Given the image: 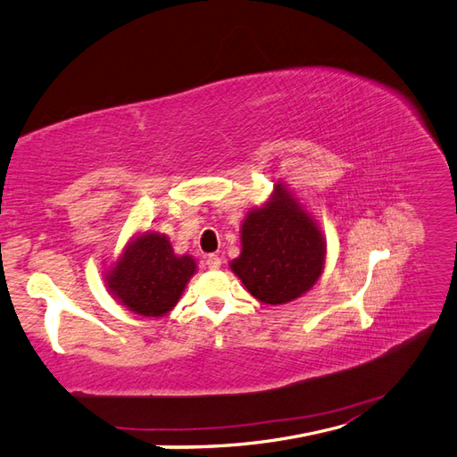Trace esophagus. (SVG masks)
I'll use <instances>...</instances> for the list:
<instances>
[{
    "instance_id": "esophagus-1",
    "label": "esophagus",
    "mask_w": 457,
    "mask_h": 457,
    "mask_svg": "<svg viewBox=\"0 0 457 457\" xmlns=\"http://www.w3.org/2000/svg\"><path fill=\"white\" fill-rule=\"evenodd\" d=\"M206 266L210 268V270H218V268L221 266V259L218 254H208L206 256Z\"/></svg>"
}]
</instances>
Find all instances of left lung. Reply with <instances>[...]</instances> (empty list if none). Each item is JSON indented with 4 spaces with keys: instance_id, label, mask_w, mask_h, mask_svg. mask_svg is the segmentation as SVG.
Listing matches in <instances>:
<instances>
[{
    "instance_id": "8db88e82",
    "label": "left lung",
    "mask_w": 457,
    "mask_h": 457,
    "mask_svg": "<svg viewBox=\"0 0 457 457\" xmlns=\"http://www.w3.org/2000/svg\"><path fill=\"white\" fill-rule=\"evenodd\" d=\"M326 262V241L307 210L284 183L253 208L241 224V254L229 262L253 297L284 305L319 282Z\"/></svg>"
}]
</instances>
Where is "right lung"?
<instances>
[{
    "mask_svg": "<svg viewBox=\"0 0 457 457\" xmlns=\"http://www.w3.org/2000/svg\"><path fill=\"white\" fill-rule=\"evenodd\" d=\"M195 272L193 256L175 254L163 233L145 231L125 245L106 286L129 311L158 319L178 305Z\"/></svg>",
    "mask_w": 457,
    "mask_h": 457,
    "instance_id": "add662e5",
    "label": "right lung"
}]
</instances>
